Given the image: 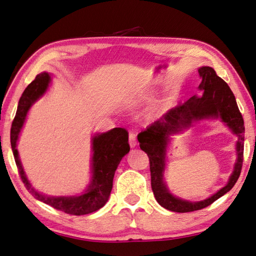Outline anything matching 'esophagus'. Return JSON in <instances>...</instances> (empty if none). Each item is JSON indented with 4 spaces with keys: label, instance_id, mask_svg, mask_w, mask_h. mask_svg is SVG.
Wrapping results in <instances>:
<instances>
[{
    "label": "esophagus",
    "instance_id": "1",
    "mask_svg": "<svg viewBox=\"0 0 256 256\" xmlns=\"http://www.w3.org/2000/svg\"><path fill=\"white\" fill-rule=\"evenodd\" d=\"M129 146L132 148H134L137 146V139H136V134L134 132L129 134Z\"/></svg>",
    "mask_w": 256,
    "mask_h": 256
}]
</instances>
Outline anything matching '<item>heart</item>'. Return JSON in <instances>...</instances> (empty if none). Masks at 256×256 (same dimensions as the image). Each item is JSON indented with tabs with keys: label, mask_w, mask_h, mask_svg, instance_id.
Returning a JSON list of instances; mask_svg holds the SVG:
<instances>
[{
	"label": "heart",
	"mask_w": 256,
	"mask_h": 256,
	"mask_svg": "<svg viewBox=\"0 0 256 256\" xmlns=\"http://www.w3.org/2000/svg\"><path fill=\"white\" fill-rule=\"evenodd\" d=\"M138 104H139V102H132V106H136V105H138Z\"/></svg>",
	"instance_id": "b5f03b06"
}]
</instances>
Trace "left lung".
I'll list each match as a JSON object with an SVG mask.
<instances>
[{"instance_id":"8db88e82","label":"left lung","mask_w":256,"mask_h":256,"mask_svg":"<svg viewBox=\"0 0 256 256\" xmlns=\"http://www.w3.org/2000/svg\"><path fill=\"white\" fill-rule=\"evenodd\" d=\"M198 72L202 80L199 85L202 96H192L182 105L170 109L159 120L138 134L140 148L149 157L151 188L156 200L166 210L179 213L201 210L230 191L236 184L243 162L244 122L236 97L212 67L202 66ZM208 118H220L238 137L236 164L228 184L214 195L201 202L184 200L172 195L164 181L168 146L174 134L183 132L198 121Z\"/></svg>"}]
</instances>
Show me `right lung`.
<instances>
[{"mask_svg": "<svg viewBox=\"0 0 256 256\" xmlns=\"http://www.w3.org/2000/svg\"><path fill=\"white\" fill-rule=\"evenodd\" d=\"M52 82L50 72H43L25 88L20 98L18 112L12 122L11 146L20 179L35 199L53 206L56 210L72 216L95 212L106 204L112 189V180L118 164L129 150L128 132L124 128H114L107 132H96L92 138V179L80 194L53 196L40 194L30 184L25 174L18 151V142L28 112L40 97L45 95Z\"/></svg>", "mask_w": 256, "mask_h": 256, "instance_id": "obj_1", "label": "right lung"}]
</instances>
